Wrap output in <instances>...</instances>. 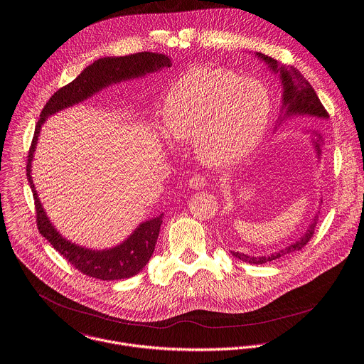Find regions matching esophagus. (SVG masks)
Returning <instances> with one entry per match:
<instances>
[{
    "mask_svg": "<svg viewBox=\"0 0 364 364\" xmlns=\"http://www.w3.org/2000/svg\"><path fill=\"white\" fill-rule=\"evenodd\" d=\"M188 186L193 188V190H203L208 186V180L204 174H196L190 178L188 181Z\"/></svg>",
    "mask_w": 364,
    "mask_h": 364,
    "instance_id": "obj_1",
    "label": "esophagus"
}]
</instances>
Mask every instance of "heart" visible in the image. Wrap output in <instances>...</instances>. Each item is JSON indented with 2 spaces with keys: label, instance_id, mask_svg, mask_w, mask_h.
<instances>
[{
  "label": "heart",
  "instance_id": "b5f03b06",
  "mask_svg": "<svg viewBox=\"0 0 364 364\" xmlns=\"http://www.w3.org/2000/svg\"><path fill=\"white\" fill-rule=\"evenodd\" d=\"M270 115L272 97L263 82L201 66L173 82L163 122L173 139L194 141L201 161L229 167L243 161L262 142Z\"/></svg>",
  "mask_w": 364,
  "mask_h": 364
}]
</instances>
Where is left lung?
Instances as JSON below:
<instances>
[{
  "label": "left lung",
  "mask_w": 364,
  "mask_h": 364,
  "mask_svg": "<svg viewBox=\"0 0 364 364\" xmlns=\"http://www.w3.org/2000/svg\"><path fill=\"white\" fill-rule=\"evenodd\" d=\"M256 56L259 59H262L263 62H266V65H269L270 70L274 73L280 74V80H282V85H283V107H282V114L280 115V121L292 117V115H306L312 119H328L329 114L326 112L325 107L322 105V102L319 101L315 90L312 88V85L305 80V77L299 73L295 68H286V66H280L277 60H274L273 58L263 55V53H256ZM314 138H312V144L316 150V156L318 159H321L322 154V136L318 132H312ZM316 220L318 215L311 222L309 228L306 229V232L290 246H287L286 249H282L279 252L270 253L267 256H249L245 253H239V252H230L232 256H235L236 259L250 263V264H264L269 263L272 260H277L280 257H283L287 253H292L296 250H301L312 237L315 226H316Z\"/></svg>",
  "instance_id": "left-lung-1"
}]
</instances>
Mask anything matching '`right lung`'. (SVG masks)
Masks as SVG:
<instances>
[{
  "label": "right lung",
  "mask_w": 364,
  "mask_h": 364,
  "mask_svg": "<svg viewBox=\"0 0 364 364\" xmlns=\"http://www.w3.org/2000/svg\"><path fill=\"white\" fill-rule=\"evenodd\" d=\"M171 60L166 55L141 52L129 56L121 58H104L95 60L92 65L85 68L81 73L74 78L72 82L58 90L50 100L43 107L39 121L35 128V135L28 154L26 163V177L33 193L35 210H36V223L41 235L50 242V245L70 263L78 272L88 277H94L104 282L129 279L138 274L153 255L159 230L161 225V215L156 218L142 222L121 245H117L111 249L92 250L81 247L70 240L65 239L58 229L52 225L48 218L35 184L31 176L33 151L38 144L41 128L48 119V117L78 104L102 88L117 84L131 78H139L147 73L160 72L164 68H170Z\"/></svg>",
  "instance_id": "1"
}]
</instances>
